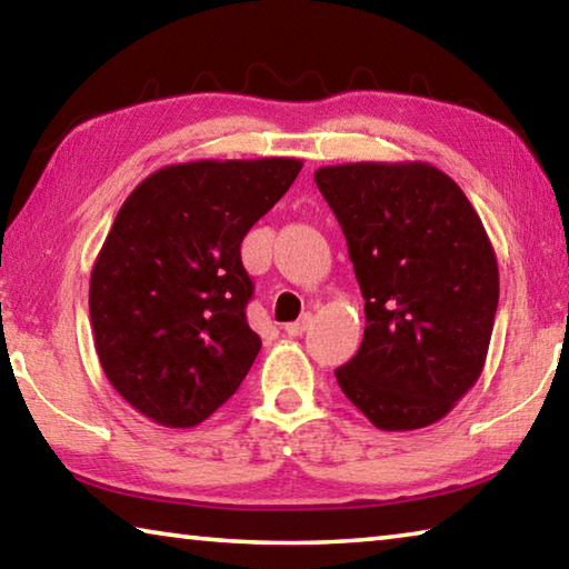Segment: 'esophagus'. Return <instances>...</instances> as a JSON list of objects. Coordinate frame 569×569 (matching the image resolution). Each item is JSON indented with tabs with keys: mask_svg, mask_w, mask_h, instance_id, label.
Masks as SVG:
<instances>
[{
	"mask_svg": "<svg viewBox=\"0 0 569 569\" xmlns=\"http://www.w3.org/2000/svg\"><path fill=\"white\" fill-rule=\"evenodd\" d=\"M311 323H313L311 313H303L301 319H298V321H293V323H286V326H283V331H286L288 336H303L308 329H311Z\"/></svg>",
	"mask_w": 569,
	"mask_h": 569,
	"instance_id": "34e87169",
	"label": "esophagus"
}]
</instances>
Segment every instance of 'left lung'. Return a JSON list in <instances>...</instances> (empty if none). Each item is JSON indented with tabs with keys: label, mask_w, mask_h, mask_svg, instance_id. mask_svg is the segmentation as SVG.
Listing matches in <instances>:
<instances>
[{
	"label": "left lung",
	"mask_w": 569,
	"mask_h": 569,
	"mask_svg": "<svg viewBox=\"0 0 569 569\" xmlns=\"http://www.w3.org/2000/svg\"><path fill=\"white\" fill-rule=\"evenodd\" d=\"M313 180L366 301L361 349L336 381L381 431L437 423L475 387L492 341L499 268L481 218L421 160L343 162Z\"/></svg>",
	"instance_id": "1"
}]
</instances>
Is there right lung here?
<instances>
[{
    "label": "right lung",
    "instance_id": "right-lung-1",
    "mask_svg": "<svg viewBox=\"0 0 569 569\" xmlns=\"http://www.w3.org/2000/svg\"><path fill=\"white\" fill-rule=\"evenodd\" d=\"M296 158L190 160L140 182L94 258L90 321L114 391L190 429L233 397L261 351L240 243L293 186Z\"/></svg>",
    "mask_w": 569,
    "mask_h": 569
}]
</instances>
